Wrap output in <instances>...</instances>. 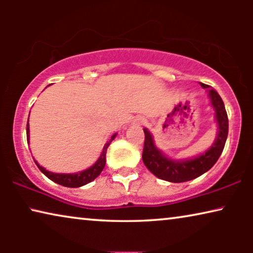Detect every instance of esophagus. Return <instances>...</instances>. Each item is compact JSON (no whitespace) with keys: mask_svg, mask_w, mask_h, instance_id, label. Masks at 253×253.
I'll use <instances>...</instances> for the list:
<instances>
[{"mask_svg":"<svg viewBox=\"0 0 253 253\" xmlns=\"http://www.w3.org/2000/svg\"><path fill=\"white\" fill-rule=\"evenodd\" d=\"M138 122H139V124H143L145 121H144V119H138Z\"/></svg>","mask_w":253,"mask_h":253,"instance_id":"obj_1","label":"esophagus"}]
</instances>
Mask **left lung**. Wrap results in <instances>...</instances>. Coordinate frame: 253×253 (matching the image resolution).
Returning <instances> with one entry per match:
<instances>
[{
  "instance_id": "obj_1",
  "label": "left lung",
  "mask_w": 253,
  "mask_h": 253,
  "mask_svg": "<svg viewBox=\"0 0 253 253\" xmlns=\"http://www.w3.org/2000/svg\"><path fill=\"white\" fill-rule=\"evenodd\" d=\"M200 85L204 88H209L211 105L215 110V120L217 124L216 139L205 153L200 154L198 157L188 159V160H172V159L166 157L160 150L155 147L151 132L147 129H144L145 141L143 161L148 170L158 178L172 183L191 181L210 170L222 153L228 137V126H229L224 103L215 89L210 88L209 85L203 84V83H200Z\"/></svg>"
}]
</instances>
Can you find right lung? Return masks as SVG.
Wrapping results in <instances>:
<instances>
[{"instance_id":"1","label":"right lung","mask_w":253,"mask_h":253,"mask_svg":"<svg viewBox=\"0 0 253 253\" xmlns=\"http://www.w3.org/2000/svg\"><path fill=\"white\" fill-rule=\"evenodd\" d=\"M29 133H30V129H29V123H27V126H26L27 141L30 140ZM115 137H116V133L113 134L112 138H110V139L105 144V146H103V150H102V153H101V155H100V158L98 159V160H96L94 165L91 166V167L87 169H85V170L76 172V174H56V172H51V171L46 170V169H44L43 167H41L40 165H38L37 161H34V162H36V165L38 166V168L40 169L41 172H43V174L46 175L48 178L51 179L53 182L57 183V184H60V185L67 186V188H79V186L87 184V183L92 182L93 179H95L100 175V172L102 171V169L105 168L107 148H108L110 143H112Z\"/></svg>"}]
</instances>
